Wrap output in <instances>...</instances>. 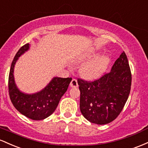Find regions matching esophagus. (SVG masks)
Here are the masks:
<instances>
[{
  "label": "esophagus",
  "mask_w": 148,
  "mask_h": 148,
  "mask_svg": "<svg viewBox=\"0 0 148 148\" xmlns=\"http://www.w3.org/2000/svg\"><path fill=\"white\" fill-rule=\"evenodd\" d=\"M71 87H78V84H77V81L76 79H73L72 81L71 82Z\"/></svg>",
  "instance_id": "34e87169"
}]
</instances>
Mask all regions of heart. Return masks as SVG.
<instances>
[{
	"mask_svg": "<svg viewBox=\"0 0 148 148\" xmlns=\"http://www.w3.org/2000/svg\"><path fill=\"white\" fill-rule=\"evenodd\" d=\"M99 54V50L92 49L79 58V61L84 63L79 69V73L84 79L95 80L100 78L108 69L111 62L110 56Z\"/></svg>",
	"mask_w": 148,
	"mask_h": 148,
	"instance_id": "heart-1",
	"label": "heart"
}]
</instances>
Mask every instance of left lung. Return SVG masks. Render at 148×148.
<instances>
[{
	"label": "left lung",
	"mask_w": 148,
	"mask_h": 148,
	"mask_svg": "<svg viewBox=\"0 0 148 148\" xmlns=\"http://www.w3.org/2000/svg\"><path fill=\"white\" fill-rule=\"evenodd\" d=\"M80 91L79 108L90 122L106 124L122 112L132 85V73L127 55L123 52L110 73L94 82L78 79Z\"/></svg>",
	"instance_id": "1"
}]
</instances>
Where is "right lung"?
Returning a JSON list of instances; mask_svg holds the SVG:
<instances>
[{
  "mask_svg": "<svg viewBox=\"0 0 148 148\" xmlns=\"http://www.w3.org/2000/svg\"><path fill=\"white\" fill-rule=\"evenodd\" d=\"M29 48V43L22 46L12 62L8 79L10 98L14 108L23 115L34 120H42L54 112L61 98L67 91L72 78L54 77L40 92L34 94L21 92L14 81V69L19 57L27 52Z\"/></svg>",
  "mask_w": 148,
  "mask_h": 148,
  "instance_id": "right-lung-1",
  "label": "right lung"
}]
</instances>
